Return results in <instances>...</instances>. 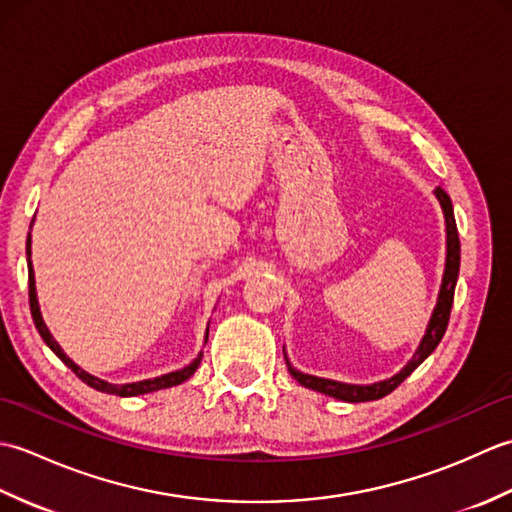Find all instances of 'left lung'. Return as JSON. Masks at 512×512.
Masks as SVG:
<instances>
[{
  "label": "left lung",
  "mask_w": 512,
  "mask_h": 512,
  "mask_svg": "<svg viewBox=\"0 0 512 512\" xmlns=\"http://www.w3.org/2000/svg\"><path fill=\"white\" fill-rule=\"evenodd\" d=\"M436 195L442 213H444V231H447V257H444V275H442V284H440V292H438V303L436 308L431 312V319L427 330H424V336L420 339L418 350L413 352V356L409 358V363L400 369L398 374H394L391 378L378 380V383L372 385H350V383H341V380H332V378H321V376H312V374H303L299 372L297 367H292L286 350V365L288 372L292 374V378L301 383L303 387L319 391V394H325L336 400L343 402H367V400H378L387 394H391L402 380H405L413 369H416L424 358H427L433 350H436L438 343L442 341L444 332H447L449 325V314H451V306H453V295H455V284H458V273H460V237H458V226H455V215H453V204L451 198L444 189H436L433 191Z\"/></svg>",
  "instance_id": "8db88e82"
}]
</instances>
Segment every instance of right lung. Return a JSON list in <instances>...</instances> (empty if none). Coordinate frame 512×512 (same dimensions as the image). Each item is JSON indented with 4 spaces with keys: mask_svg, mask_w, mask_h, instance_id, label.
I'll return each mask as SVG.
<instances>
[{
    "mask_svg": "<svg viewBox=\"0 0 512 512\" xmlns=\"http://www.w3.org/2000/svg\"><path fill=\"white\" fill-rule=\"evenodd\" d=\"M32 228V224H30ZM30 233H28V242H26V255H28V297H30V312H32V321H35L37 330L41 334L43 343H46L50 350L57 354L61 361L68 365L72 372L79 376L85 385H90L94 389L103 391V394H114V396H140V394H151V391H158V389H167V387H176L180 383H184V380L191 378L195 374V369L200 367L202 363V352L193 358V361L182 367V369H176V372H169V374H162V376H156V378H147V380H136V383H125V385H114V383H107V380L99 378V376H92L90 372H85L83 367L76 365L72 358L63 352V347L57 343V339L50 334L48 325L43 323V317H41V308H39V299H37V286H35V270H32V262H30ZM206 339H209V328H206V336H204V343Z\"/></svg>",
    "mask_w": 512,
    "mask_h": 512,
    "instance_id": "right-lung-1",
    "label": "right lung"
}]
</instances>
